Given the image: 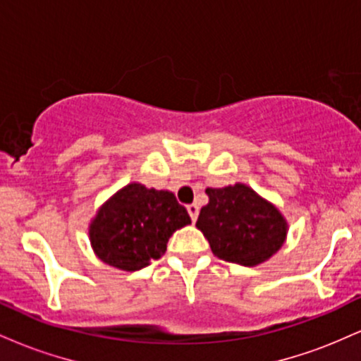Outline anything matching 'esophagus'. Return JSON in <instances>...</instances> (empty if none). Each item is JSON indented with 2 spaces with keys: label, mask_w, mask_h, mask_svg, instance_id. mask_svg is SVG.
<instances>
[{
  "label": "esophagus",
  "mask_w": 361,
  "mask_h": 361,
  "mask_svg": "<svg viewBox=\"0 0 361 361\" xmlns=\"http://www.w3.org/2000/svg\"><path fill=\"white\" fill-rule=\"evenodd\" d=\"M186 210H188V214H190V217H192V221L193 222L197 221V217H198V205L197 204L186 205Z\"/></svg>",
  "instance_id": "esophagus-1"
}]
</instances>
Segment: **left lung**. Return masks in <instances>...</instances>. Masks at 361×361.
Returning a JSON list of instances; mask_svg holds the SVG:
<instances>
[{
  "mask_svg": "<svg viewBox=\"0 0 361 361\" xmlns=\"http://www.w3.org/2000/svg\"><path fill=\"white\" fill-rule=\"evenodd\" d=\"M209 204L202 207L197 227L204 233L217 258L255 267L280 250L287 222L250 186L235 183L207 188Z\"/></svg>",
  "mask_w": 361,
  "mask_h": 361,
  "instance_id": "8db88e82",
  "label": "left lung"
}]
</instances>
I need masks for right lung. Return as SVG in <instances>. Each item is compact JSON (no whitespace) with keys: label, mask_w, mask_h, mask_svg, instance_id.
<instances>
[{"label":"right lung","mask_w":361,"mask_h":361,"mask_svg":"<svg viewBox=\"0 0 361 361\" xmlns=\"http://www.w3.org/2000/svg\"><path fill=\"white\" fill-rule=\"evenodd\" d=\"M188 224L192 219L175 195L130 183L98 210L90 239L106 264L135 271L159 259L171 234Z\"/></svg>","instance_id":"1"}]
</instances>
